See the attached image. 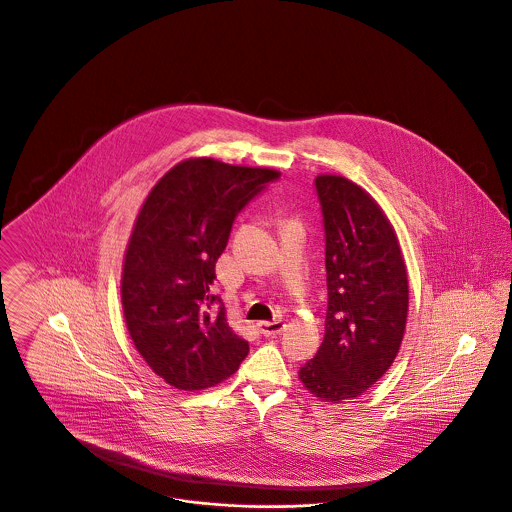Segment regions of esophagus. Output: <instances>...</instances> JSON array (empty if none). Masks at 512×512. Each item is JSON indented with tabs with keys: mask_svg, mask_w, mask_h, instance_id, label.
Here are the masks:
<instances>
[{
	"mask_svg": "<svg viewBox=\"0 0 512 512\" xmlns=\"http://www.w3.org/2000/svg\"><path fill=\"white\" fill-rule=\"evenodd\" d=\"M257 327H259V331H261L265 337H273V335H278L280 331H284L286 323H284V321H259Z\"/></svg>",
	"mask_w": 512,
	"mask_h": 512,
	"instance_id": "esophagus-1",
	"label": "esophagus"
}]
</instances>
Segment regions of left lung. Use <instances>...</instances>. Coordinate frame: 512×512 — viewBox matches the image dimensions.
<instances>
[{"instance_id":"1","label":"left lung","mask_w":512,"mask_h":512,"mask_svg":"<svg viewBox=\"0 0 512 512\" xmlns=\"http://www.w3.org/2000/svg\"><path fill=\"white\" fill-rule=\"evenodd\" d=\"M325 226V337L298 378L319 401L341 403L372 388L399 353L409 280L382 206L343 175L315 177Z\"/></svg>"}]
</instances>
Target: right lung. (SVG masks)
<instances>
[{
  "instance_id": "1",
  "label": "right lung",
  "mask_w": 512,
  "mask_h": 512,
  "mask_svg": "<svg viewBox=\"0 0 512 512\" xmlns=\"http://www.w3.org/2000/svg\"><path fill=\"white\" fill-rule=\"evenodd\" d=\"M280 175L273 167L189 158L144 198L122 261L120 300L128 335L165 384L197 392L230 378L249 345L208 312L216 261L237 212Z\"/></svg>"
}]
</instances>
